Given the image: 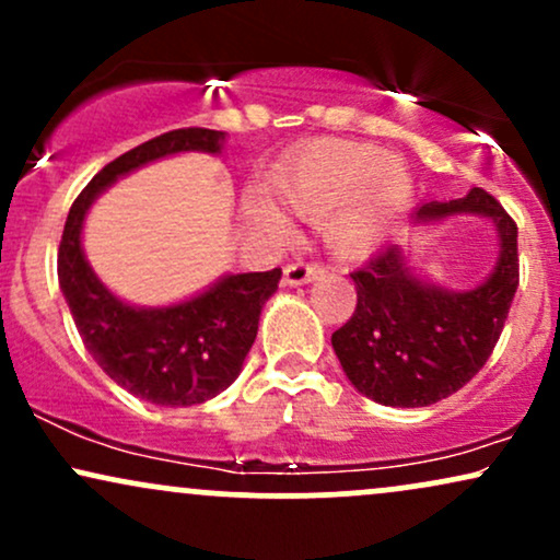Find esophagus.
Listing matches in <instances>:
<instances>
[{
  "instance_id": "obj_1",
  "label": "esophagus",
  "mask_w": 560,
  "mask_h": 560,
  "mask_svg": "<svg viewBox=\"0 0 560 560\" xmlns=\"http://www.w3.org/2000/svg\"><path fill=\"white\" fill-rule=\"evenodd\" d=\"M324 273L320 266H313V262H292V266L284 268V284L287 287H302L316 281L318 276Z\"/></svg>"
}]
</instances>
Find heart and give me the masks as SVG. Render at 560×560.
Segmentation results:
<instances>
[{
	"instance_id": "1",
	"label": "heart",
	"mask_w": 560,
	"mask_h": 560,
	"mask_svg": "<svg viewBox=\"0 0 560 560\" xmlns=\"http://www.w3.org/2000/svg\"><path fill=\"white\" fill-rule=\"evenodd\" d=\"M273 195L305 221H324V240L337 258L371 255L413 202V176L397 155L371 144L318 139L273 176ZM249 226L287 236V218L266 199H249Z\"/></svg>"
}]
</instances>
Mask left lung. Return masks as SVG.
<instances>
[{"instance_id":"obj_1","label":"left lung","mask_w":560,"mask_h":560,"mask_svg":"<svg viewBox=\"0 0 560 560\" xmlns=\"http://www.w3.org/2000/svg\"><path fill=\"white\" fill-rule=\"evenodd\" d=\"M479 215L494 226L498 258L471 289H447L410 266L400 244H387L350 273L358 305L331 347L345 376L369 400L389 408H427L479 374L503 331L518 287V229L503 205L474 186L466 197L423 202L413 226Z\"/></svg>"}]
</instances>
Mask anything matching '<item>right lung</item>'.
I'll use <instances>...</instances> for the list:
<instances>
[{
    "instance_id": "1",
    "label": "right lung",
    "mask_w": 560,
    "mask_h": 560,
    "mask_svg": "<svg viewBox=\"0 0 560 560\" xmlns=\"http://www.w3.org/2000/svg\"><path fill=\"white\" fill-rule=\"evenodd\" d=\"M223 141V131L178 128L115 158L73 202L57 253V279L89 355L115 384L163 408L213 400L234 384L258 337L262 305L279 289L281 268L226 273L173 305H131L89 266L83 221L118 178L184 152L221 155Z\"/></svg>"
}]
</instances>
